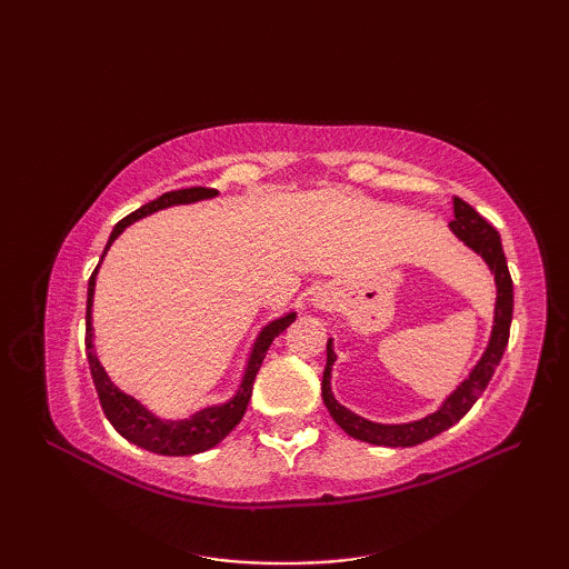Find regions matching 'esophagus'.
I'll use <instances>...</instances> for the list:
<instances>
[{
	"label": "esophagus",
	"instance_id": "esophagus-1",
	"mask_svg": "<svg viewBox=\"0 0 569 569\" xmlns=\"http://www.w3.org/2000/svg\"><path fill=\"white\" fill-rule=\"evenodd\" d=\"M318 306H322V303H320V300H318Z\"/></svg>",
	"mask_w": 569,
	"mask_h": 569
}]
</instances>
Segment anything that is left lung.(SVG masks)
<instances>
[{
  "mask_svg": "<svg viewBox=\"0 0 569 569\" xmlns=\"http://www.w3.org/2000/svg\"><path fill=\"white\" fill-rule=\"evenodd\" d=\"M452 204H455V220L450 222V229L471 251H477L479 257L487 261V266L493 273V281H497V308H493V328H491L487 352L481 355L477 367L469 371V377L445 398L442 406L435 410V413L413 422H401V426H383V422L361 418L335 401L332 389H330V377H332V365L337 357L332 352V340H328V367H325V373H322V401L328 406L337 426H340L347 435H352L355 440L381 445V447H416L420 442L435 438V435L445 432L447 428H452L455 422L462 420L467 416V410L477 403V398L485 393L493 371H497L499 361L503 357V349L509 345V330H511V318H513V281L509 273V263H506V257H503L501 237L497 229H493L485 217L471 208V204H467L462 198H452Z\"/></svg>",
  "mask_w": 569,
  "mask_h": 569,
  "instance_id": "left-lung-1",
  "label": "left lung"
}]
</instances>
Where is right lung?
<instances>
[{"label":"right lung","instance_id":"obj_1","mask_svg":"<svg viewBox=\"0 0 569 569\" xmlns=\"http://www.w3.org/2000/svg\"><path fill=\"white\" fill-rule=\"evenodd\" d=\"M214 196H217V190H212V188H183V190L163 192L161 198L141 204L139 210L127 214L122 222L114 224L110 241H107V247L102 251V259H104L107 249L112 247V241L119 234H122L124 227H129L131 222H137V220H141V217H147L156 210L171 208V204H188V202L208 200V198H214ZM98 271H100V263H98V269L92 271L90 281H88L84 349H88L90 373H92L94 389H98V396H100V403H102L107 420L112 422L114 430L122 435V438L143 447V450L156 452V455H168V457L198 455V452L210 450V447H214L217 442H222L227 435L239 426V420L244 418V410L249 406L251 389H253V379H257V373L261 369V361H263L266 352H269V347H271L276 337L281 335L288 328V325L296 320V312H288V316H283V318L271 320L259 332L257 342H253V347H251L244 377H241L237 393L229 398L227 403L208 406V408H202V410H198V413H192L190 418H183V420H163L159 416H153L151 410L143 408L137 401V398H131L124 391H119L117 386L110 381V377L104 373V369L100 367L98 357H94V352H92V296H94V281H98Z\"/></svg>","mask_w":569,"mask_h":569}]
</instances>
